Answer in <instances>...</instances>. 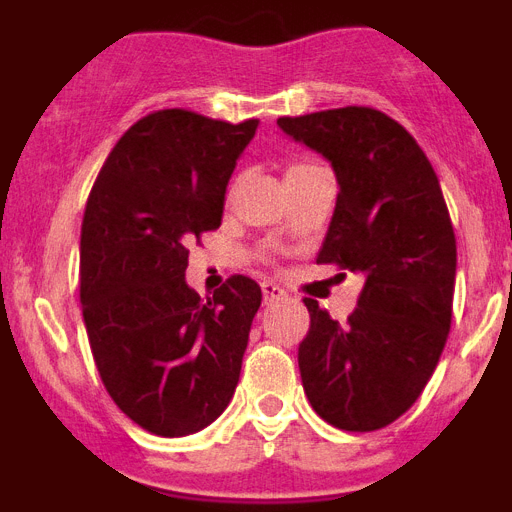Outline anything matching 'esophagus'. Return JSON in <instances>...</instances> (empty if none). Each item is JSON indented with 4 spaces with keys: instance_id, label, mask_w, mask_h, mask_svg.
<instances>
[{
    "instance_id": "34e87169",
    "label": "esophagus",
    "mask_w": 512,
    "mask_h": 512,
    "mask_svg": "<svg viewBox=\"0 0 512 512\" xmlns=\"http://www.w3.org/2000/svg\"><path fill=\"white\" fill-rule=\"evenodd\" d=\"M261 292H264V302L266 305H269V302H279V300H284V289L282 287H277V284L274 282H264L261 284Z\"/></svg>"
}]
</instances>
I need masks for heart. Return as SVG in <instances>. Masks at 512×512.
Instances as JSON below:
<instances>
[{"label": "heart", "instance_id": "heart-1", "mask_svg": "<svg viewBox=\"0 0 512 512\" xmlns=\"http://www.w3.org/2000/svg\"><path fill=\"white\" fill-rule=\"evenodd\" d=\"M300 164H307V161H300ZM300 164H295V166H300Z\"/></svg>", "mask_w": 512, "mask_h": 512}]
</instances>
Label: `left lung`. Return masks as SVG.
<instances>
[{"label": "left lung", "mask_w": 512, "mask_h": 512, "mask_svg": "<svg viewBox=\"0 0 512 512\" xmlns=\"http://www.w3.org/2000/svg\"><path fill=\"white\" fill-rule=\"evenodd\" d=\"M328 158L338 200L318 264L364 279L338 323L307 297L297 361L312 410L341 431H377L420 397L451 328L456 238L431 161L400 122L372 107L279 117Z\"/></svg>", "instance_id": "obj_1"}]
</instances>
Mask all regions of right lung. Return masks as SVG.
I'll return each mask as SVG.
<instances>
[{
	"label": "right lung",
	"instance_id": "1",
	"mask_svg": "<svg viewBox=\"0 0 512 512\" xmlns=\"http://www.w3.org/2000/svg\"><path fill=\"white\" fill-rule=\"evenodd\" d=\"M256 128L151 112L117 140L89 192L79 266L89 346L117 408L156 436L202 431L241 377L261 287L235 274L200 300L184 271L189 243L220 228Z\"/></svg>",
	"mask_w": 512,
	"mask_h": 512
}]
</instances>
